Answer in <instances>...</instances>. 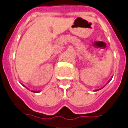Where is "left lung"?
I'll use <instances>...</instances> for the list:
<instances>
[{"instance_id": "1", "label": "left lung", "mask_w": 128, "mask_h": 128, "mask_svg": "<svg viewBox=\"0 0 128 128\" xmlns=\"http://www.w3.org/2000/svg\"><path fill=\"white\" fill-rule=\"evenodd\" d=\"M96 91H98V90H96Z\"/></svg>"}]
</instances>
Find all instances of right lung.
I'll list each match as a JSON object with an SVG mask.
<instances>
[{"label":"right lung","instance_id":"add662e5","mask_svg":"<svg viewBox=\"0 0 128 128\" xmlns=\"http://www.w3.org/2000/svg\"><path fill=\"white\" fill-rule=\"evenodd\" d=\"M32 92H34V93H38V92H40L39 91H32Z\"/></svg>","mask_w":128,"mask_h":128}]
</instances>
